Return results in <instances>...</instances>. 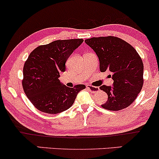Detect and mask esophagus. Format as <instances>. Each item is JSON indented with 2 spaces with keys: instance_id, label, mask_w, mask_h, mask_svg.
Segmentation results:
<instances>
[{
  "instance_id": "esophagus-1",
  "label": "esophagus",
  "mask_w": 159,
  "mask_h": 159,
  "mask_svg": "<svg viewBox=\"0 0 159 159\" xmlns=\"http://www.w3.org/2000/svg\"><path fill=\"white\" fill-rule=\"evenodd\" d=\"M87 89H88V90H90V92H92V93H96V92L99 91V88H97V87H93V86H90V85H88L87 86Z\"/></svg>"
}]
</instances>
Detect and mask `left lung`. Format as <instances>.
I'll return each instance as SVG.
<instances>
[{
  "instance_id": "obj_1",
  "label": "left lung",
  "mask_w": 159,
  "mask_h": 159,
  "mask_svg": "<svg viewBox=\"0 0 159 159\" xmlns=\"http://www.w3.org/2000/svg\"><path fill=\"white\" fill-rule=\"evenodd\" d=\"M85 43L97 53L100 71L112 73L113 86L99 87L108 95L102 107L111 111L127 108L134 102L143 84V63L137 50L114 36L91 38Z\"/></svg>"
}]
</instances>
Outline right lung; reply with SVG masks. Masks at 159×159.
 I'll list each match as a JSON object with an SVG mask.
<instances>
[{"mask_svg": "<svg viewBox=\"0 0 159 159\" xmlns=\"http://www.w3.org/2000/svg\"><path fill=\"white\" fill-rule=\"evenodd\" d=\"M83 39L57 40L38 46L31 52L23 67L22 84L28 99L36 109L57 114L70 108L78 93L86 88L78 84L68 88L60 83V73L66 62Z\"/></svg>", "mask_w": 159, "mask_h": 159, "instance_id": "1", "label": "right lung"}]
</instances>
